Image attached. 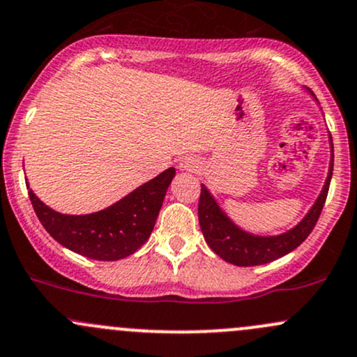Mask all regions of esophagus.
Instances as JSON below:
<instances>
[{
	"instance_id": "1",
	"label": "esophagus",
	"mask_w": 357,
	"mask_h": 357,
	"mask_svg": "<svg viewBox=\"0 0 357 357\" xmlns=\"http://www.w3.org/2000/svg\"><path fill=\"white\" fill-rule=\"evenodd\" d=\"M180 170L182 172H196L197 170V161L194 160V158H183L182 161H180Z\"/></svg>"
}]
</instances>
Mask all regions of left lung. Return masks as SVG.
Masks as SVG:
<instances>
[{
    "mask_svg": "<svg viewBox=\"0 0 357 357\" xmlns=\"http://www.w3.org/2000/svg\"><path fill=\"white\" fill-rule=\"evenodd\" d=\"M330 148H332L333 153L332 135H330ZM332 172L333 154L332 160H330L328 177L325 180V185H323L318 199L311 206L307 215L287 232L280 235H266V237L249 234L245 230L238 229L232 220L223 213V209L216 203L211 192L206 189V185H201L197 215H199V225L201 232L204 235V241L208 242V245L213 249L215 255L225 259L227 263L235 264V266H258V264H266L270 261L289 255L290 251H294L297 245L306 241L307 235L313 232L316 222L321 215L326 196H328Z\"/></svg>",
    "mask_w": 357,
    "mask_h": 357,
    "instance_id": "left-lung-1",
    "label": "left lung"
}]
</instances>
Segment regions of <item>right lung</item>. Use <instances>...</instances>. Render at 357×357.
I'll use <instances>...</instances> for the list:
<instances>
[{"mask_svg":"<svg viewBox=\"0 0 357 357\" xmlns=\"http://www.w3.org/2000/svg\"><path fill=\"white\" fill-rule=\"evenodd\" d=\"M174 177L172 167L115 204L91 215H61L27 189L39 222L54 241L86 258L116 261L134 255L148 241Z\"/></svg>","mask_w":357,"mask_h":357,"instance_id":"1","label":"right lung"}]
</instances>
